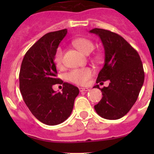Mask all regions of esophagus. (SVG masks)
Listing matches in <instances>:
<instances>
[{
  "label": "esophagus",
  "mask_w": 154,
  "mask_h": 154,
  "mask_svg": "<svg viewBox=\"0 0 154 154\" xmlns=\"http://www.w3.org/2000/svg\"><path fill=\"white\" fill-rule=\"evenodd\" d=\"M89 91V88H80V91Z\"/></svg>",
  "instance_id": "esophagus-1"
}]
</instances>
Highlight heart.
Here are the masks:
<instances>
[{
	"label": "heart",
	"mask_w": 154,
	"mask_h": 154,
	"mask_svg": "<svg viewBox=\"0 0 154 154\" xmlns=\"http://www.w3.org/2000/svg\"><path fill=\"white\" fill-rule=\"evenodd\" d=\"M73 45L83 54H89L94 50V45L91 41L86 38H77L72 41ZM63 51L61 48H57L54 55V62L57 66H60L63 63ZM92 76V71L89 68L75 69L70 71L67 74L68 81L77 85H86L88 80Z\"/></svg>",
	"instance_id": "obj_1"
}]
</instances>
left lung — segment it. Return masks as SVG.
Instances as JSON below:
<instances>
[{
  "mask_svg": "<svg viewBox=\"0 0 154 154\" xmlns=\"http://www.w3.org/2000/svg\"><path fill=\"white\" fill-rule=\"evenodd\" d=\"M100 37L104 48V65L96 83L109 80L107 87L100 88L101 100L94 106L103 119L116 120L125 116L136 103L144 83V72L137 51L116 32L94 28L89 31Z\"/></svg>",
  "mask_w": 154,
  "mask_h": 154,
  "instance_id": "8db88e82",
  "label": "left lung"
}]
</instances>
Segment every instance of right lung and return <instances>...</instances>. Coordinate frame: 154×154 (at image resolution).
Segmentation results:
<instances>
[{
	"label": "right lung",
	"instance_id": "obj_1",
	"mask_svg": "<svg viewBox=\"0 0 154 154\" xmlns=\"http://www.w3.org/2000/svg\"><path fill=\"white\" fill-rule=\"evenodd\" d=\"M67 34V29L43 35L26 53L19 73V88L23 100L32 114L43 124L57 125L71 114L79 88L57 78L54 55ZM63 83V93L52 89Z\"/></svg>",
	"mask_w": 154,
	"mask_h": 154
}]
</instances>
